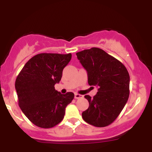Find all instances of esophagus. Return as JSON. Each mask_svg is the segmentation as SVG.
<instances>
[{"label":"esophagus","instance_id":"obj_1","mask_svg":"<svg viewBox=\"0 0 152 152\" xmlns=\"http://www.w3.org/2000/svg\"><path fill=\"white\" fill-rule=\"evenodd\" d=\"M83 97V96L81 95V94H75L74 95V98L76 99H81Z\"/></svg>","mask_w":152,"mask_h":152}]
</instances>
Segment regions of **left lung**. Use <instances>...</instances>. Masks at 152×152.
<instances>
[{"instance_id": "8db88e82", "label": "left lung", "mask_w": 152, "mask_h": 152, "mask_svg": "<svg viewBox=\"0 0 152 152\" xmlns=\"http://www.w3.org/2000/svg\"><path fill=\"white\" fill-rule=\"evenodd\" d=\"M88 75L90 86H98V92L91 98L88 109L82 113L86 123L96 127L109 126L119 115L129 96L130 77L124 65L99 48L76 53Z\"/></svg>"}]
</instances>
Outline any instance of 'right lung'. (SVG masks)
<instances>
[{
    "label": "right lung",
    "mask_w": 152,
    "mask_h": 152,
    "mask_svg": "<svg viewBox=\"0 0 152 152\" xmlns=\"http://www.w3.org/2000/svg\"><path fill=\"white\" fill-rule=\"evenodd\" d=\"M71 59V53H43L28 61L15 80L18 105L34 124L49 129L58 124L65 115L68 104L74 94H61L55 89L64 67Z\"/></svg>",
    "instance_id": "right-lung-1"
}]
</instances>
